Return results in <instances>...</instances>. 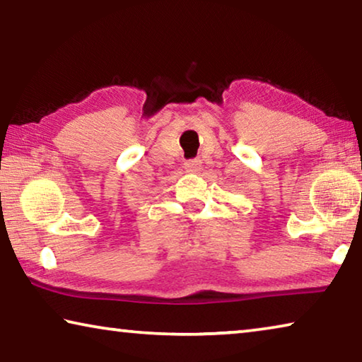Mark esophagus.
I'll use <instances>...</instances> for the list:
<instances>
[{"label":"esophagus","mask_w":362,"mask_h":362,"mask_svg":"<svg viewBox=\"0 0 362 362\" xmlns=\"http://www.w3.org/2000/svg\"><path fill=\"white\" fill-rule=\"evenodd\" d=\"M185 168L189 170H199L201 169V161L199 159H189L185 163Z\"/></svg>","instance_id":"34e87169"}]
</instances>
